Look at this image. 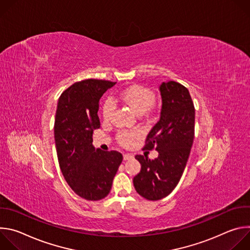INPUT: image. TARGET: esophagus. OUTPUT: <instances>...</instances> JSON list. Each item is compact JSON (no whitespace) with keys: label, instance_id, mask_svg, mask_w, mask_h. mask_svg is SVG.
Segmentation results:
<instances>
[{"label":"esophagus","instance_id":"obj_1","mask_svg":"<svg viewBox=\"0 0 250 250\" xmlns=\"http://www.w3.org/2000/svg\"><path fill=\"white\" fill-rule=\"evenodd\" d=\"M132 158H133V156L131 154H129V153L124 154V160H129V159H132Z\"/></svg>","mask_w":250,"mask_h":250}]
</instances>
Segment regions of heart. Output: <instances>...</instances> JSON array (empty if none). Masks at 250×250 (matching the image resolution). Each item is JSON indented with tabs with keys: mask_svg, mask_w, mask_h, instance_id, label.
Instances as JSON below:
<instances>
[{
	"mask_svg": "<svg viewBox=\"0 0 250 250\" xmlns=\"http://www.w3.org/2000/svg\"><path fill=\"white\" fill-rule=\"evenodd\" d=\"M122 98L136 115H142L149 110L154 104L155 99L154 94L150 90L142 87H132L125 90L122 93ZM114 109V100L111 98L106 99L103 104V117L105 121L111 118ZM135 136V133L122 132L119 134L118 138L123 146H129Z\"/></svg>",
	"mask_w": 250,
	"mask_h": 250,
	"instance_id": "obj_1",
	"label": "heart"
}]
</instances>
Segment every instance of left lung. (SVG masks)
I'll return each mask as SVG.
<instances>
[{"label": "left lung", "mask_w": 250, "mask_h": 250, "mask_svg": "<svg viewBox=\"0 0 250 250\" xmlns=\"http://www.w3.org/2000/svg\"><path fill=\"white\" fill-rule=\"evenodd\" d=\"M162 100L160 118L146 137L145 148L158 151L150 160L136 155L141 165L133 178L136 192L149 201L168 196L179 183L194 140L195 108L186 87L175 81L159 86Z\"/></svg>", "instance_id": "1"}]
</instances>
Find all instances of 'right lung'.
Returning a JSON list of instances; mask_svg holds the SVG:
<instances>
[{"mask_svg": "<svg viewBox=\"0 0 250 250\" xmlns=\"http://www.w3.org/2000/svg\"><path fill=\"white\" fill-rule=\"evenodd\" d=\"M116 83L87 79L66 89L58 100L54 138L61 172L78 196L99 201L109 195L123 161L119 151L93 146V131L100 127L99 101Z\"/></svg>", "mask_w": 250, "mask_h": 250, "instance_id": "add662e5", "label": "right lung"}]
</instances>
